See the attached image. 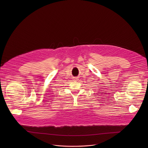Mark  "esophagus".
<instances>
[{
  "instance_id": "obj_1",
  "label": "esophagus",
  "mask_w": 148,
  "mask_h": 148,
  "mask_svg": "<svg viewBox=\"0 0 148 148\" xmlns=\"http://www.w3.org/2000/svg\"><path fill=\"white\" fill-rule=\"evenodd\" d=\"M77 79H78L77 77H76V78H75V79H74V80H78Z\"/></svg>"
}]
</instances>
